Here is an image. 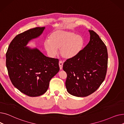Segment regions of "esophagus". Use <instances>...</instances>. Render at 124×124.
<instances>
[{"label": "esophagus", "mask_w": 124, "mask_h": 124, "mask_svg": "<svg viewBox=\"0 0 124 124\" xmlns=\"http://www.w3.org/2000/svg\"><path fill=\"white\" fill-rule=\"evenodd\" d=\"M63 62L62 61H60L59 62V65L60 69L61 70L63 68Z\"/></svg>", "instance_id": "1"}]
</instances>
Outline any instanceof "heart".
Wrapping results in <instances>:
<instances>
[{
	"label": "heart",
	"mask_w": 124,
	"mask_h": 124,
	"mask_svg": "<svg viewBox=\"0 0 124 124\" xmlns=\"http://www.w3.org/2000/svg\"><path fill=\"white\" fill-rule=\"evenodd\" d=\"M84 45V41L81 36L65 31L52 32L44 43V48L50 56H55L59 49L61 56L66 59L79 54Z\"/></svg>",
	"instance_id": "b5f03b06"
}]
</instances>
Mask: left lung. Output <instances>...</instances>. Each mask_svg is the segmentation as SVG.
<instances>
[{"label": "left lung", "mask_w": 124, "mask_h": 124, "mask_svg": "<svg viewBox=\"0 0 124 124\" xmlns=\"http://www.w3.org/2000/svg\"><path fill=\"white\" fill-rule=\"evenodd\" d=\"M88 44L75 57L63 64L67 76L65 85L70 94L85 97L93 93L105 79L108 67V51L99 36L88 31Z\"/></svg>", "instance_id": "1"}]
</instances>
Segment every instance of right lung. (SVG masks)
Listing matches in <instances>:
<instances>
[{
  "instance_id": "right-lung-1",
  "label": "right lung",
  "mask_w": 124,
  "mask_h": 124,
  "mask_svg": "<svg viewBox=\"0 0 124 124\" xmlns=\"http://www.w3.org/2000/svg\"><path fill=\"white\" fill-rule=\"evenodd\" d=\"M45 27H37L17 35L10 43L6 54V65L15 87L31 97L47 92L49 82L59 71L58 59L45 56L37 48L27 45L40 37Z\"/></svg>"
}]
</instances>
